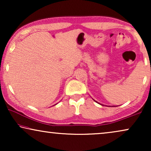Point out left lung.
<instances>
[{"label":"left lung","mask_w":151,"mask_h":151,"mask_svg":"<svg viewBox=\"0 0 151 151\" xmlns=\"http://www.w3.org/2000/svg\"><path fill=\"white\" fill-rule=\"evenodd\" d=\"M94 101H96V100H94ZM101 105H102V104H101Z\"/></svg>","instance_id":"8db88e82"}]
</instances>
